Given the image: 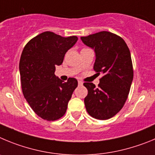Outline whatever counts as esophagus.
<instances>
[{
    "mask_svg": "<svg viewBox=\"0 0 155 155\" xmlns=\"http://www.w3.org/2000/svg\"><path fill=\"white\" fill-rule=\"evenodd\" d=\"M78 83H79V86H82V85L83 84V83L81 80H78Z\"/></svg>",
    "mask_w": 155,
    "mask_h": 155,
    "instance_id": "1",
    "label": "esophagus"
}]
</instances>
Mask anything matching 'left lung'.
Here are the masks:
<instances>
[{"label": "left lung", "mask_w": 155, "mask_h": 155, "mask_svg": "<svg viewBox=\"0 0 155 155\" xmlns=\"http://www.w3.org/2000/svg\"><path fill=\"white\" fill-rule=\"evenodd\" d=\"M96 54L93 69L103 77L98 87L84 83L88 90L84 99L88 114L98 120H107L117 114L127 99L134 77L130 52L122 38L109 31L81 37Z\"/></svg>", "instance_id": "obj_1"}]
</instances>
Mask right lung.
Wrapping results in <instances>:
<instances>
[{
  "instance_id": "right-lung-1",
  "label": "right lung",
  "mask_w": 155,
  "mask_h": 155,
  "mask_svg": "<svg viewBox=\"0 0 155 155\" xmlns=\"http://www.w3.org/2000/svg\"><path fill=\"white\" fill-rule=\"evenodd\" d=\"M76 36L65 38L45 31L33 38L24 48L19 62L24 97L38 117L48 121L59 119L78 86L75 78L63 83L55 75L65 54L77 41Z\"/></svg>"
}]
</instances>
